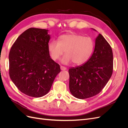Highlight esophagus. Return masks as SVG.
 Instances as JSON below:
<instances>
[{"label":"esophagus","instance_id":"1","mask_svg":"<svg viewBox=\"0 0 128 128\" xmlns=\"http://www.w3.org/2000/svg\"><path fill=\"white\" fill-rule=\"evenodd\" d=\"M60 69H61V70H66V69H67L66 68L64 67V66H60Z\"/></svg>","mask_w":128,"mask_h":128}]
</instances>
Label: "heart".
I'll list each match as a JSON object with an SVG mask.
<instances>
[{"label": "heart", "mask_w": 128, "mask_h": 128, "mask_svg": "<svg viewBox=\"0 0 128 128\" xmlns=\"http://www.w3.org/2000/svg\"><path fill=\"white\" fill-rule=\"evenodd\" d=\"M94 42L91 37H84L75 34H64L59 38V42L53 40L49 42L48 50L50 58L56 61L63 54L60 60L63 64L72 63L80 65L88 60L94 49Z\"/></svg>", "instance_id": "1"}]
</instances>
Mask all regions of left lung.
<instances>
[{
	"label": "left lung",
	"mask_w": 128,
	"mask_h": 128,
	"mask_svg": "<svg viewBox=\"0 0 128 128\" xmlns=\"http://www.w3.org/2000/svg\"><path fill=\"white\" fill-rule=\"evenodd\" d=\"M113 69L112 49L104 38L99 34L90 59L85 64L69 69V86L72 94L78 99H84L98 94L110 78Z\"/></svg>",
	"instance_id": "obj_1"
}]
</instances>
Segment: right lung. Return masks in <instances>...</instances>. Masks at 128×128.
<instances>
[{
	"mask_svg": "<svg viewBox=\"0 0 128 128\" xmlns=\"http://www.w3.org/2000/svg\"><path fill=\"white\" fill-rule=\"evenodd\" d=\"M48 30L31 28L21 34L9 54L11 80L24 94L39 98L50 90L61 70L48 50Z\"/></svg>",
	"mask_w": 128,
	"mask_h": 128,
	"instance_id": "add662e5",
	"label": "right lung"
}]
</instances>
